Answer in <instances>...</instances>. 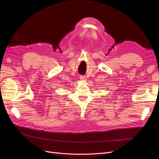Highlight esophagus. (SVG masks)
<instances>
[{
    "label": "esophagus",
    "mask_w": 159,
    "mask_h": 159,
    "mask_svg": "<svg viewBox=\"0 0 159 159\" xmlns=\"http://www.w3.org/2000/svg\"><path fill=\"white\" fill-rule=\"evenodd\" d=\"M80 80H86V77H84V76H80Z\"/></svg>",
    "instance_id": "esophagus-1"
}]
</instances>
